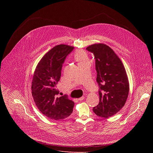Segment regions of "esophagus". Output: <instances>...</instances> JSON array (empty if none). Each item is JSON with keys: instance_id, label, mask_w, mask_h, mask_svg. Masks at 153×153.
I'll list each match as a JSON object with an SVG mask.
<instances>
[{"instance_id": "34e87169", "label": "esophagus", "mask_w": 153, "mask_h": 153, "mask_svg": "<svg viewBox=\"0 0 153 153\" xmlns=\"http://www.w3.org/2000/svg\"><path fill=\"white\" fill-rule=\"evenodd\" d=\"M84 98H85V97H84V96H82V97H81V98H78V100H79V101H82Z\"/></svg>"}]
</instances>
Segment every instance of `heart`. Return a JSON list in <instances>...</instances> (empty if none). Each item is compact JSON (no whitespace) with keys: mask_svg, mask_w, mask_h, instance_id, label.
<instances>
[{"mask_svg":"<svg viewBox=\"0 0 153 153\" xmlns=\"http://www.w3.org/2000/svg\"><path fill=\"white\" fill-rule=\"evenodd\" d=\"M74 59L78 62V65L89 61L87 53L82 50H78L74 54Z\"/></svg>","mask_w":153,"mask_h":153,"instance_id":"obj_1","label":"heart"}]
</instances>
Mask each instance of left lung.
<instances>
[{"label": "left lung", "mask_w": 153, "mask_h": 153, "mask_svg": "<svg viewBox=\"0 0 153 153\" xmlns=\"http://www.w3.org/2000/svg\"><path fill=\"white\" fill-rule=\"evenodd\" d=\"M87 50L95 58L97 82L100 102L93 108L98 117L108 118L117 114L126 104L129 82L126 69L114 51L104 44L91 45Z\"/></svg>", "instance_id": "left-lung-1"}]
</instances>
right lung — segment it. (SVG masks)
Segmentation results:
<instances>
[{"instance_id":"1","label":"right lung","mask_w":153,"mask_h":153,"mask_svg":"<svg viewBox=\"0 0 153 153\" xmlns=\"http://www.w3.org/2000/svg\"><path fill=\"white\" fill-rule=\"evenodd\" d=\"M74 47L58 45L48 51L36 66L32 82V95L36 105L48 118L62 120L73 111L74 102L65 95L58 97L56 85L59 81L62 65Z\"/></svg>"}]
</instances>
